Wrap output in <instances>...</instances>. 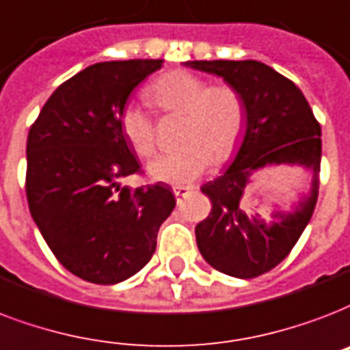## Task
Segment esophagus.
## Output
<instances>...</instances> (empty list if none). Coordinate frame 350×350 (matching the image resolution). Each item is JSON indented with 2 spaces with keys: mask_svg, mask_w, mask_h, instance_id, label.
<instances>
[{
  "mask_svg": "<svg viewBox=\"0 0 350 350\" xmlns=\"http://www.w3.org/2000/svg\"><path fill=\"white\" fill-rule=\"evenodd\" d=\"M191 191H193L191 187H174V196L176 200H178V204H180L181 200L185 198L187 194L191 193Z\"/></svg>",
  "mask_w": 350,
  "mask_h": 350,
  "instance_id": "obj_1",
  "label": "esophagus"
}]
</instances>
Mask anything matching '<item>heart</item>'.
Returning <instances> with one entry per match:
<instances>
[{"label": "heart", "mask_w": 350, "mask_h": 350, "mask_svg": "<svg viewBox=\"0 0 350 350\" xmlns=\"http://www.w3.org/2000/svg\"><path fill=\"white\" fill-rule=\"evenodd\" d=\"M146 95L165 113H181L178 150L156 157L148 172L156 181L189 185L198 180L211 163H226L234 156L247 124V108L242 93L229 84L211 86L200 75L170 71L154 80ZM119 126L133 152L150 157L156 150V121L145 108L126 104Z\"/></svg>", "instance_id": "1"}]
</instances>
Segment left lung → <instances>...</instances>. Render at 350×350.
Returning a JSON list of instances; mask_svg holds the SVG:
<instances>
[{
  "label": "left lung",
  "mask_w": 350,
  "mask_h": 350,
  "mask_svg": "<svg viewBox=\"0 0 350 350\" xmlns=\"http://www.w3.org/2000/svg\"><path fill=\"white\" fill-rule=\"evenodd\" d=\"M194 69L222 77L242 93L247 124L240 150L222 176L207 181L209 217L196 226L202 257L226 275L253 279L288 257L317 202L321 170V126L305 95L292 80L257 60H194ZM266 164H295L312 170V189L293 213L276 215L266 226L243 209L241 196L255 170Z\"/></svg>",
  "instance_id": "8db88e82"
}]
</instances>
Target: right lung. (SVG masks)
<instances>
[{
    "instance_id": "right-lung-1",
    "label": "right lung",
    "mask_w": 350,
    "mask_h": 350,
    "mask_svg": "<svg viewBox=\"0 0 350 350\" xmlns=\"http://www.w3.org/2000/svg\"><path fill=\"white\" fill-rule=\"evenodd\" d=\"M163 60L93 64L53 92L27 137L31 217L58 262L88 282L116 284L156 252L176 207L169 185L121 187L139 174L119 116L132 90Z\"/></svg>"
}]
</instances>
